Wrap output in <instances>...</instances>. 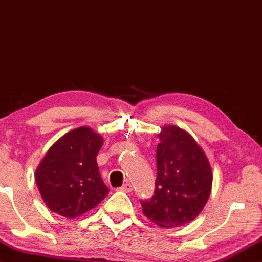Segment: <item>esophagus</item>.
Here are the masks:
<instances>
[{"label": "esophagus", "instance_id": "obj_1", "mask_svg": "<svg viewBox=\"0 0 262 262\" xmlns=\"http://www.w3.org/2000/svg\"><path fill=\"white\" fill-rule=\"evenodd\" d=\"M119 191H122V192H132V190H133V186H132V184H129V183H127V184H124L123 186H121V187H119V189H117Z\"/></svg>", "mask_w": 262, "mask_h": 262}]
</instances>
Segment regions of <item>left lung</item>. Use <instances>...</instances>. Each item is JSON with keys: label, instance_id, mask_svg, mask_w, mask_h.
Listing matches in <instances>:
<instances>
[{"label": "left lung", "instance_id": "left-lung-1", "mask_svg": "<svg viewBox=\"0 0 262 262\" xmlns=\"http://www.w3.org/2000/svg\"><path fill=\"white\" fill-rule=\"evenodd\" d=\"M157 180L142 212L163 228L182 227L200 215L209 200L212 169L204 150L189 133L164 126L158 134Z\"/></svg>", "mask_w": 262, "mask_h": 262}]
</instances>
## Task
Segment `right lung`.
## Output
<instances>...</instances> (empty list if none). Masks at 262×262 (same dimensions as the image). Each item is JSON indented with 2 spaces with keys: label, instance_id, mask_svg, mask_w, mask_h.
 I'll return each mask as SVG.
<instances>
[{
  "label": "right lung",
  "instance_id": "right-lung-1",
  "mask_svg": "<svg viewBox=\"0 0 262 262\" xmlns=\"http://www.w3.org/2000/svg\"><path fill=\"white\" fill-rule=\"evenodd\" d=\"M103 138L89 127L61 136L47 150L35 171L41 198L51 211L75 219L97 206L109 193L96 157Z\"/></svg>",
  "mask_w": 262,
  "mask_h": 262
}]
</instances>
